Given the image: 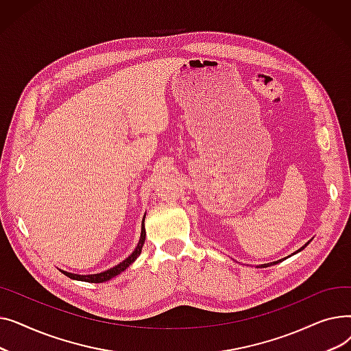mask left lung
<instances>
[{
	"mask_svg": "<svg viewBox=\"0 0 351 351\" xmlns=\"http://www.w3.org/2000/svg\"><path fill=\"white\" fill-rule=\"evenodd\" d=\"M307 245H308V242H307V243H306V245H304V246H303V247H300V249H299V250H298V252H294V253H293V254H296V253H299V252H302V250H303V249H304V247H306V246H307ZM293 254H290V256H293ZM285 259H287V257H285ZM285 259H280V261H278V262H271V263H265V265H261V266H259V267H269V266H273V265H278V263H280V262H282V261H285Z\"/></svg>",
	"mask_w": 351,
	"mask_h": 351,
	"instance_id": "1",
	"label": "left lung"
}]
</instances>
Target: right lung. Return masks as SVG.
Here are the masks:
<instances>
[{
	"label": "right lung",
	"mask_w": 351,
	"mask_h": 351,
	"mask_svg": "<svg viewBox=\"0 0 351 351\" xmlns=\"http://www.w3.org/2000/svg\"><path fill=\"white\" fill-rule=\"evenodd\" d=\"M145 216L143 215V219H142V226H141V237H139V242L135 247V250L129 254L126 259L123 262H121L119 265L110 267L105 271H101V273H95V274H77V273H69V271H65V270H61V273H64L65 276H68L69 279L72 280H81V282H88V283H104V282H108L112 278H115V276L121 274L123 270H126L129 267V265H132L138 256L141 254L142 252V247H143V243H145V237H146V232H145Z\"/></svg>",
	"instance_id": "right-lung-1"
}]
</instances>
